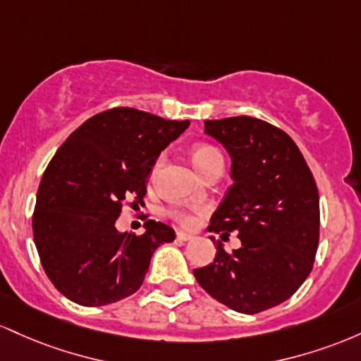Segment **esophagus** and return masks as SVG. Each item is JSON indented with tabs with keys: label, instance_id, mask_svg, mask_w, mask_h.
<instances>
[{
	"label": "esophagus",
	"instance_id": "esophagus-1",
	"mask_svg": "<svg viewBox=\"0 0 361 361\" xmlns=\"http://www.w3.org/2000/svg\"><path fill=\"white\" fill-rule=\"evenodd\" d=\"M192 235L191 233H185V232H177V240L185 242V240H191Z\"/></svg>",
	"mask_w": 361,
	"mask_h": 361
}]
</instances>
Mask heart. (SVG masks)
I'll list each match as a JSON object with an SVG mask.
<instances>
[{
    "label": "heart",
    "instance_id": "b5f03b06",
    "mask_svg": "<svg viewBox=\"0 0 361 361\" xmlns=\"http://www.w3.org/2000/svg\"><path fill=\"white\" fill-rule=\"evenodd\" d=\"M165 157L160 155L159 159L155 160L152 167V177H155L159 173V170L164 165ZM192 161L196 165V169L200 170L204 177L212 176L213 172H224L225 167V159L221 155V152L218 148H214L213 145H197L192 149ZM196 213L194 209L182 208V206H172V208L167 209L169 216H172L177 224L182 226H191L196 220Z\"/></svg>",
    "mask_w": 361,
    "mask_h": 361
}]
</instances>
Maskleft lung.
Segmentation results:
<instances>
[{
  "label": "left lung",
  "instance_id": "1",
  "mask_svg": "<svg viewBox=\"0 0 361 361\" xmlns=\"http://www.w3.org/2000/svg\"><path fill=\"white\" fill-rule=\"evenodd\" d=\"M204 128L232 157L233 179L208 230L221 237L237 232L242 245L226 252L216 240L214 261L194 276L214 300L257 314L288 300L314 268L317 185L283 129L250 116L206 121Z\"/></svg>",
  "mask_w": 361,
  "mask_h": 361
}]
</instances>
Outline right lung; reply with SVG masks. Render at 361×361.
Here are the masks:
<instances>
[{"instance_id": "obj_1", "label": "right lung", "mask_w": 361, "mask_h": 361, "mask_svg": "<svg viewBox=\"0 0 361 361\" xmlns=\"http://www.w3.org/2000/svg\"><path fill=\"white\" fill-rule=\"evenodd\" d=\"M189 121H167L131 107L87 119L44 170L32 230L47 278L71 302L100 307L140 290L149 259L176 232L147 220V232L119 233L124 202L143 204L153 164Z\"/></svg>"}]
</instances>
